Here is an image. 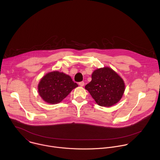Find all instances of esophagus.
Listing matches in <instances>:
<instances>
[{
  "label": "esophagus",
  "instance_id": "esophagus-1",
  "mask_svg": "<svg viewBox=\"0 0 160 160\" xmlns=\"http://www.w3.org/2000/svg\"><path fill=\"white\" fill-rule=\"evenodd\" d=\"M84 85H85V83H84V82H80L79 83V85H80V86H81V87H83V86H84Z\"/></svg>",
  "mask_w": 160,
  "mask_h": 160
}]
</instances>
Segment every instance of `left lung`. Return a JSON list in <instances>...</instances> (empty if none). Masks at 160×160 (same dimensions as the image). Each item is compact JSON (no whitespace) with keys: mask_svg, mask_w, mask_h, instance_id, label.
Wrapping results in <instances>:
<instances>
[{"mask_svg":"<svg viewBox=\"0 0 160 160\" xmlns=\"http://www.w3.org/2000/svg\"><path fill=\"white\" fill-rule=\"evenodd\" d=\"M85 88L101 106L110 107L118 103L125 89L122 78L112 68H98L92 74V80Z\"/></svg>","mask_w":160,"mask_h":160,"instance_id":"obj_1","label":"left lung"}]
</instances>
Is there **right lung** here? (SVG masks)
Wrapping results in <instances>:
<instances>
[{"instance_id":"right-lung-1","label":"right lung","mask_w":160,"mask_h":160,"mask_svg":"<svg viewBox=\"0 0 160 160\" xmlns=\"http://www.w3.org/2000/svg\"><path fill=\"white\" fill-rule=\"evenodd\" d=\"M77 87V83L69 75L53 71L41 78L38 85V92L45 102L55 104L61 102Z\"/></svg>"}]
</instances>
